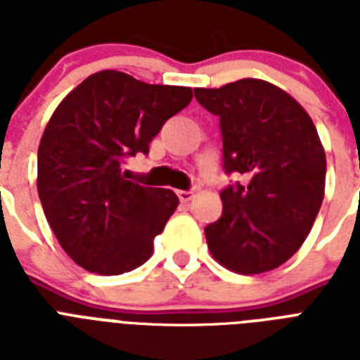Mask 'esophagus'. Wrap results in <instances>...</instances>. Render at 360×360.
Here are the masks:
<instances>
[{"mask_svg": "<svg viewBox=\"0 0 360 360\" xmlns=\"http://www.w3.org/2000/svg\"><path fill=\"white\" fill-rule=\"evenodd\" d=\"M177 196H179V200L183 203H188L194 198V192L192 191H177Z\"/></svg>", "mask_w": 360, "mask_h": 360, "instance_id": "obj_1", "label": "esophagus"}]
</instances>
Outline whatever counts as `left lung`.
Here are the masks:
<instances>
[{
    "mask_svg": "<svg viewBox=\"0 0 360 360\" xmlns=\"http://www.w3.org/2000/svg\"><path fill=\"white\" fill-rule=\"evenodd\" d=\"M194 97L219 115L224 172L245 177L220 192L222 217L205 226L209 250L239 274L276 269L301 248L323 202L318 130L295 98L256 78L198 87Z\"/></svg>",
    "mask_w": 360,
    "mask_h": 360,
    "instance_id": "obj_1",
    "label": "left lung"
}]
</instances>
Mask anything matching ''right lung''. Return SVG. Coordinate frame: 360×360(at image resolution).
<instances>
[{
    "label": "right lung",
    "instance_id": "1",
    "mask_svg": "<svg viewBox=\"0 0 360 360\" xmlns=\"http://www.w3.org/2000/svg\"><path fill=\"white\" fill-rule=\"evenodd\" d=\"M191 101V87L101 70L56 108L39 146L37 191L59 245L80 267L123 274L151 257L179 198L129 181L123 164L147 155L162 124Z\"/></svg>",
    "mask_w": 360,
    "mask_h": 360
}]
</instances>
